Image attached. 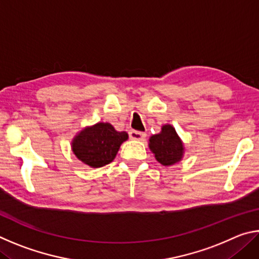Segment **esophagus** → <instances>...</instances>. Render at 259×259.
<instances>
[{"mask_svg":"<svg viewBox=\"0 0 259 259\" xmlns=\"http://www.w3.org/2000/svg\"><path fill=\"white\" fill-rule=\"evenodd\" d=\"M129 137L134 140H144L146 137V134L140 133V131H136V130H130Z\"/></svg>","mask_w":259,"mask_h":259,"instance_id":"1","label":"esophagus"}]
</instances>
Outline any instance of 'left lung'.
I'll return each mask as SVG.
<instances>
[{"mask_svg":"<svg viewBox=\"0 0 259 259\" xmlns=\"http://www.w3.org/2000/svg\"><path fill=\"white\" fill-rule=\"evenodd\" d=\"M148 147L154 154L155 160L164 166L181 162L185 153L183 140L171 124L162 125L159 134L151 136Z\"/></svg>","mask_w":259,"mask_h":259,"instance_id":"obj_1","label":"left lung"}]
</instances>
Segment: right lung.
Masks as SVG:
<instances>
[{
    "mask_svg": "<svg viewBox=\"0 0 259 259\" xmlns=\"http://www.w3.org/2000/svg\"><path fill=\"white\" fill-rule=\"evenodd\" d=\"M129 138L108 122L85 126L72 139V151L78 160L91 168H100L115 159L122 143Z\"/></svg>",
    "mask_w": 259,
    "mask_h": 259,
    "instance_id": "obj_1",
    "label": "right lung"
}]
</instances>
